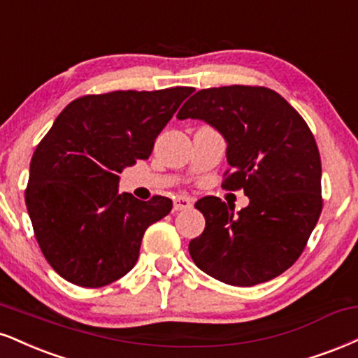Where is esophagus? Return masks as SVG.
Returning a JSON list of instances; mask_svg holds the SVG:
<instances>
[{
  "instance_id": "1",
  "label": "esophagus",
  "mask_w": 358,
  "mask_h": 358,
  "mask_svg": "<svg viewBox=\"0 0 358 358\" xmlns=\"http://www.w3.org/2000/svg\"><path fill=\"white\" fill-rule=\"evenodd\" d=\"M192 206H193V198H190V196L175 198V201H173V210H175V212H183V210H190Z\"/></svg>"
}]
</instances>
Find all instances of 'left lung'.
Instances as JSON below:
<instances>
[{
    "label": "left lung",
    "mask_w": 358,
    "mask_h": 358,
    "mask_svg": "<svg viewBox=\"0 0 358 358\" xmlns=\"http://www.w3.org/2000/svg\"><path fill=\"white\" fill-rule=\"evenodd\" d=\"M176 118L220 133L231 170L223 187L250 198L236 213L217 196L196 201L206 223L188 245L195 265L235 287L278 277L303 252L322 212V163L307 123L273 90L242 85L200 90Z\"/></svg>",
    "instance_id": "1"
}]
</instances>
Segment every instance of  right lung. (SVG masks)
Segmentation results:
<instances>
[{
	"label": "right lung",
	"mask_w": 358,
	"mask_h": 358,
	"mask_svg": "<svg viewBox=\"0 0 358 358\" xmlns=\"http://www.w3.org/2000/svg\"><path fill=\"white\" fill-rule=\"evenodd\" d=\"M188 86L88 94L64 108L29 165L27 206L48 264L80 287H105L135 266L145 230L170 198L118 193L120 173L152 155Z\"/></svg>",
	"instance_id": "1"
}]
</instances>
